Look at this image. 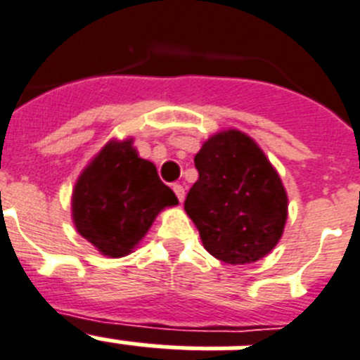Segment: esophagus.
Returning a JSON list of instances; mask_svg holds the SVG:
<instances>
[{
    "mask_svg": "<svg viewBox=\"0 0 360 360\" xmlns=\"http://www.w3.org/2000/svg\"><path fill=\"white\" fill-rule=\"evenodd\" d=\"M172 188H174V192H175V195H177V199H179L181 203H183V199H185V188H183V185H179V183H175V185L172 186Z\"/></svg>",
    "mask_w": 360,
    "mask_h": 360,
    "instance_id": "1",
    "label": "esophagus"
}]
</instances>
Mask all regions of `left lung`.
Returning a JSON list of instances; mask_svg holds the SVG:
<instances>
[{
    "label": "left lung",
    "instance_id": "8db88e82",
    "mask_svg": "<svg viewBox=\"0 0 360 360\" xmlns=\"http://www.w3.org/2000/svg\"><path fill=\"white\" fill-rule=\"evenodd\" d=\"M199 179L185 199L205 249L225 264L258 262L276 247L288 194L262 148L238 129L212 135L194 157Z\"/></svg>",
    "mask_w": 360,
    "mask_h": 360
}]
</instances>
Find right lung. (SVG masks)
Instances as JSON below:
<instances>
[{
	"label": "right lung",
	"mask_w": 360,
	"mask_h": 360,
	"mask_svg": "<svg viewBox=\"0 0 360 360\" xmlns=\"http://www.w3.org/2000/svg\"><path fill=\"white\" fill-rule=\"evenodd\" d=\"M153 162L134 141H110L84 168L72 190V221L98 252L120 258L135 249L162 208L177 205Z\"/></svg>",
	"instance_id": "1"
}]
</instances>
